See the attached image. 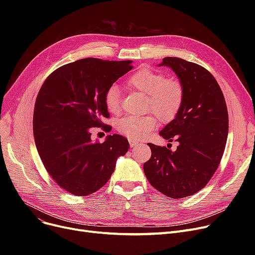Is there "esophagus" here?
Returning a JSON list of instances; mask_svg holds the SVG:
<instances>
[{
	"label": "esophagus",
	"instance_id": "1",
	"mask_svg": "<svg viewBox=\"0 0 255 255\" xmlns=\"http://www.w3.org/2000/svg\"><path fill=\"white\" fill-rule=\"evenodd\" d=\"M129 143H130L131 148H135V146H137L138 144H140L139 141H137V140H135V139H132V138H129Z\"/></svg>",
	"mask_w": 255,
	"mask_h": 255
}]
</instances>
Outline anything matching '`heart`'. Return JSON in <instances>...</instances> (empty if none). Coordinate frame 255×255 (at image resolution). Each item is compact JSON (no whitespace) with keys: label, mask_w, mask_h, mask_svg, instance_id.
Masks as SVG:
<instances>
[{"label":"heart","mask_w":255,"mask_h":255,"mask_svg":"<svg viewBox=\"0 0 255 255\" xmlns=\"http://www.w3.org/2000/svg\"><path fill=\"white\" fill-rule=\"evenodd\" d=\"M127 86L146 94L145 111L154 113L160 121L170 122L176 118L184 101V88L177 79L165 78L162 73L142 67L127 80ZM106 110L113 115L121 112V94L117 85H112L104 94ZM157 126V119L150 114L142 117H125L118 121L117 130L129 138L138 139Z\"/></svg>","instance_id":"obj_1"}]
</instances>
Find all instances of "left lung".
Returning <instances> with one entry per match:
<instances>
[{
	"instance_id": "obj_1",
	"label": "left lung",
	"mask_w": 255,
	"mask_h": 255,
	"mask_svg": "<svg viewBox=\"0 0 255 255\" xmlns=\"http://www.w3.org/2000/svg\"><path fill=\"white\" fill-rule=\"evenodd\" d=\"M159 66L169 67L184 88L178 115L160 131L179 145L171 151L168 145L149 143L152 155L143 171L159 192L183 198L203 189L218 168L229 134V113L217 80L204 67L172 57Z\"/></svg>"
}]
</instances>
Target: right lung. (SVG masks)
Wrapping results in <instances>:
<instances>
[{"instance_id":"obj_1","label":"right lung","mask_w":255,"mask_h":255,"mask_svg":"<svg viewBox=\"0 0 255 255\" xmlns=\"http://www.w3.org/2000/svg\"><path fill=\"white\" fill-rule=\"evenodd\" d=\"M131 61L87 58L66 64L43 83L35 102L33 132L43 165L55 182L71 194L85 196L99 190L129 149L128 140L109 135L92 141L91 128L109 118L104 94L133 67ZM111 126L104 129L110 132Z\"/></svg>"}]
</instances>
